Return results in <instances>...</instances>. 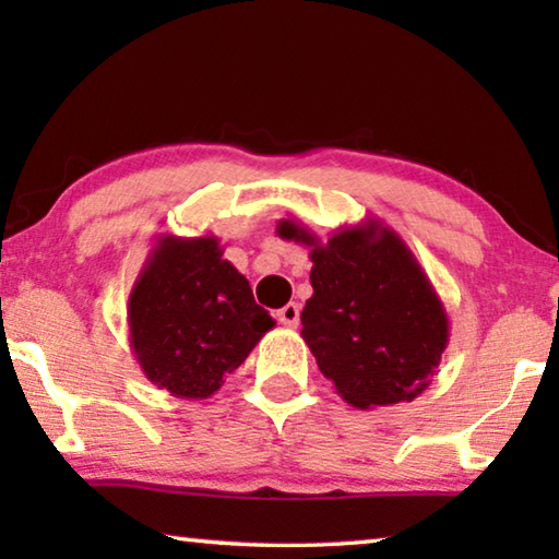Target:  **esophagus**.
Masks as SVG:
<instances>
[{
	"label": "esophagus",
	"instance_id": "esophagus-1",
	"mask_svg": "<svg viewBox=\"0 0 559 559\" xmlns=\"http://www.w3.org/2000/svg\"><path fill=\"white\" fill-rule=\"evenodd\" d=\"M276 318H278L281 325L296 328L298 320H300V306H298V302H288V306H283L281 310H276Z\"/></svg>",
	"mask_w": 559,
	"mask_h": 559
}]
</instances>
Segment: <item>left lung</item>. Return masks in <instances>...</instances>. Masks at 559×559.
<instances>
[{
    "instance_id": "8db88e82",
    "label": "left lung",
    "mask_w": 559,
    "mask_h": 559,
    "mask_svg": "<svg viewBox=\"0 0 559 559\" xmlns=\"http://www.w3.org/2000/svg\"><path fill=\"white\" fill-rule=\"evenodd\" d=\"M276 231L310 249L313 296L300 337L335 392L372 409L427 390L449 345V316L402 236L365 219L323 243L293 216Z\"/></svg>"
}]
</instances>
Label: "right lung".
I'll return each instance as SVG.
<instances>
[{"mask_svg":"<svg viewBox=\"0 0 559 559\" xmlns=\"http://www.w3.org/2000/svg\"><path fill=\"white\" fill-rule=\"evenodd\" d=\"M273 325L216 236H159L128 298L140 370L179 400L212 396Z\"/></svg>","mask_w":559,"mask_h":559,"instance_id":"add662e5","label":"right lung"}]
</instances>
